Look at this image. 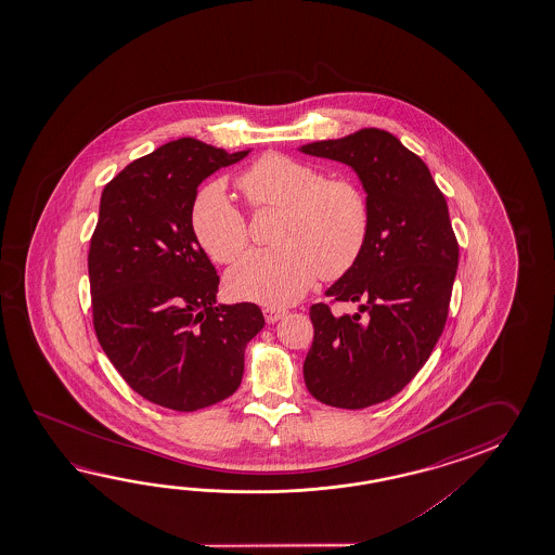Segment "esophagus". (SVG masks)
I'll use <instances>...</instances> for the list:
<instances>
[{
    "label": "esophagus",
    "instance_id": "esophagus-1",
    "mask_svg": "<svg viewBox=\"0 0 555 555\" xmlns=\"http://www.w3.org/2000/svg\"><path fill=\"white\" fill-rule=\"evenodd\" d=\"M285 315H287V309H282V307H263V318H266L268 323H275V321H280Z\"/></svg>",
    "mask_w": 555,
    "mask_h": 555
}]
</instances>
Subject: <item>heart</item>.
<instances>
[{
  "instance_id": "obj_1",
  "label": "heart",
  "mask_w": 555,
  "mask_h": 555,
  "mask_svg": "<svg viewBox=\"0 0 555 555\" xmlns=\"http://www.w3.org/2000/svg\"><path fill=\"white\" fill-rule=\"evenodd\" d=\"M237 186L254 210L278 208V248L254 249L225 273L228 292L263 306L301 299L319 275L337 280L361 258L371 230L366 194L349 178L321 170L287 154H263L240 175ZM190 225L216 263H230L248 246V220L222 182L198 190Z\"/></svg>"
}]
</instances>
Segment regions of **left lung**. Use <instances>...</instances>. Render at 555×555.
Segmentation results:
<instances>
[{
	"label": "left lung",
	"instance_id": "left-lung-1",
	"mask_svg": "<svg viewBox=\"0 0 555 555\" xmlns=\"http://www.w3.org/2000/svg\"><path fill=\"white\" fill-rule=\"evenodd\" d=\"M301 153L351 166L371 206L361 258L325 292L359 311L335 315L330 304L311 306L313 343L304 363L319 402L366 409L401 392L433 353L449 318L459 242L428 166L387 130L311 142Z\"/></svg>",
	"mask_w": 555,
	"mask_h": 555
}]
</instances>
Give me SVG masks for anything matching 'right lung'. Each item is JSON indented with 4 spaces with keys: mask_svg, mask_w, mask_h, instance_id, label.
Masks as SVG:
<instances>
[{
    "mask_svg": "<svg viewBox=\"0 0 555 555\" xmlns=\"http://www.w3.org/2000/svg\"><path fill=\"white\" fill-rule=\"evenodd\" d=\"M248 153L166 142L101 196L89 248L96 339L130 389L178 413L236 392L246 345L266 323L256 304L216 306L220 278L190 225L202 180Z\"/></svg>",
    "mask_w": 555,
    "mask_h": 555,
    "instance_id": "1",
    "label": "right lung"
}]
</instances>
